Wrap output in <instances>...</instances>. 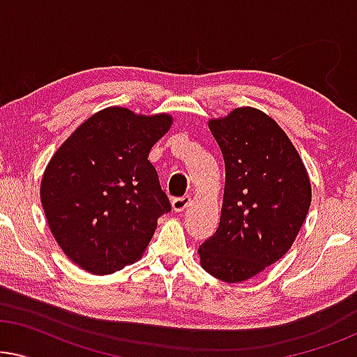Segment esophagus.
<instances>
[{
    "label": "esophagus",
    "instance_id": "obj_1",
    "mask_svg": "<svg viewBox=\"0 0 357 357\" xmlns=\"http://www.w3.org/2000/svg\"><path fill=\"white\" fill-rule=\"evenodd\" d=\"M190 203H192V199L190 197H178V198H174L172 199V209L175 213H182L185 211L190 206Z\"/></svg>",
    "mask_w": 357,
    "mask_h": 357
}]
</instances>
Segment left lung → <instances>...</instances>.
<instances>
[{
  "label": "left lung",
  "mask_w": 357,
  "mask_h": 357,
  "mask_svg": "<svg viewBox=\"0 0 357 357\" xmlns=\"http://www.w3.org/2000/svg\"><path fill=\"white\" fill-rule=\"evenodd\" d=\"M226 165L218 231L199 247L204 271L241 282L289 250L312 188L299 153L275 120L252 107L209 121Z\"/></svg>",
  "instance_id": "left-lung-1"
}]
</instances>
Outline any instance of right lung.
I'll list each match as a JSON object with an SVG mask.
<instances>
[{
    "instance_id": "right-lung-1",
    "label": "right lung",
    "mask_w": 357,
    "mask_h": 357,
    "mask_svg": "<svg viewBox=\"0 0 357 357\" xmlns=\"http://www.w3.org/2000/svg\"><path fill=\"white\" fill-rule=\"evenodd\" d=\"M172 116L110 107L87 119L60 146L42 178L50 231L71 261L112 275L143 255L158 218L172 206L149 151Z\"/></svg>"
}]
</instances>
